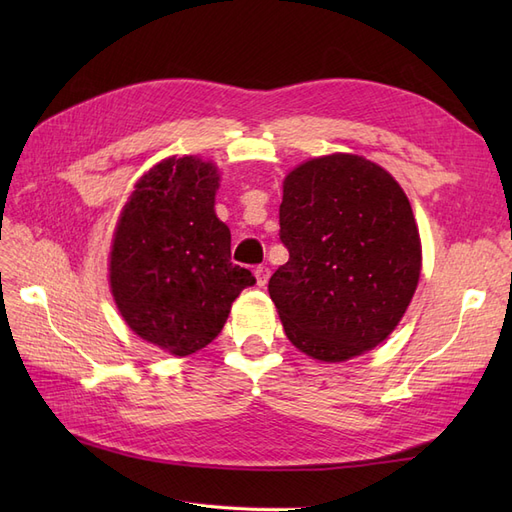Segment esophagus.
Segmentation results:
<instances>
[{
  "mask_svg": "<svg viewBox=\"0 0 512 512\" xmlns=\"http://www.w3.org/2000/svg\"><path fill=\"white\" fill-rule=\"evenodd\" d=\"M254 275H256V284H258L260 288H265L267 282H269V277H271V269L265 267V265H260V267L254 269Z\"/></svg>",
  "mask_w": 512,
  "mask_h": 512,
  "instance_id": "1",
  "label": "esophagus"
}]
</instances>
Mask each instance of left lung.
<instances>
[{"label":"left lung","mask_w":512,"mask_h":512,"mask_svg":"<svg viewBox=\"0 0 512 512\" xmlns=\"http://www.w3.org/2000/svg\"><path fill=\"white\" fill-rule=\"evenodd\" d=\"M288 262L269 280L284 333L339 363L393 333L421 277V239L401 185L354 153L307 160L284 179Z\"/></svg>","instance_id":"1"}]
</instances>
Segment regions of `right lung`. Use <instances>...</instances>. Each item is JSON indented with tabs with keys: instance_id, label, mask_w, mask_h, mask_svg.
I'll return each mask as SVG.
<instances>
[{
	"instance_id": "right-lung-1",
	"label": "right lung",
	"mask_w": 512,
	"mask_h": 512,
	"mask_svg": "<svg viewBox=\"0 0 512 512\" xmlns=\"http://www.w3.org/2000/svg\"><path fill=\"white\" fill-rule=\"evenodd\" d=\"M220 173L194 156L168 158L134 185L115 228L111 292L145 342L188 356L220 335L254 275L230 262V230L215 215Z\"/></svg>"
}]
</instances>
